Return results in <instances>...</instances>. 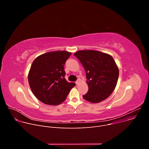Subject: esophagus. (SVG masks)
Here are the masks:
<instances>
[{
  "label": "esophagus",
  "instance_id": "obj_1",
  "mask_svg": "<svg viewBox=\"0 0 149 149\" xmlns=\"http://www.w3.org/2000/svg\"><path fill=\"white\" fill-rule=\"evenodd\" d=\"M79 82H80V80L79 79H78V80H77V81H76V82H75V84H77V85H79Z\"/></svg>",
  "mask_w": 149,
  "mask_h": 149
}]
</instances>
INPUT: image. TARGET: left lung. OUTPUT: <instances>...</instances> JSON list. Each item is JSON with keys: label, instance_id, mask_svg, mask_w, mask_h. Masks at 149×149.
Instances as JSON below:
<instances>
[{"label": "left lung", "instance_id": "8db88e82", "mask_svg": "<svg viewBox=\"0 0 149 149\" xmlns=\"http://www.w3.org/2000/svg\"><path fill=\"white\" fill-rule=\"evenodd\" d=\"M74 55L86 72L88 91L83 98L91 103H98L107 98L116 87L119 75L113 58L95 50L78 51Z\"/></svg>", "mask_w": 149, "mask_h": 149}]
</instances>
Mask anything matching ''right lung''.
Returning a JSON list of instances; mask_svg holds the SVG:
<instances>
[{
    "label": "right lung",
    "mask_w": 149,
    "mask_h": 149,
    "mask_svg": "<svg viewBox=\"0 0 149 149\" xmlns=\"http://www.w3.org/2000/svg\"><path fill=\"white\" fill-rule=\"evenodd\" d=\"M71 52H48L36 57L28 74V82L35 96L45 104L56 105L64 101L75 84L65 78L64 65Z\"/></svg>",
    "instance_id": "right-lung-1"
}]
</instances>
